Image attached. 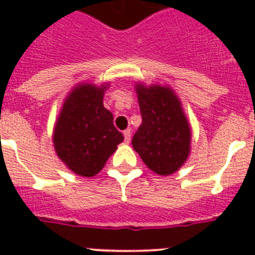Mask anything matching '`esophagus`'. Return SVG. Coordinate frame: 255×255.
I'll list each match as a JSON object with an SVG mask.
<instances>
[{"label":"esophagus","instance_id":"1","mask_svg":"<svg viewBox=\"0 0 255 255\" xmlns=\"http://www.w3.org/2000/svg\"><path fill=\"white\" fill-rule=\"evenodd\" d=\"M124 135V143H129L131 141V131L129 129H126V131L123 132Z\"/></svg>","mask_w":255,"mask_h":255}]
</instances>
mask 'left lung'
Listing matches in <instances>:
<instances>
[{
	"label": "left lung",
	"mask_w": 255,
	"mask_h": 255,
	"mask_svg": "<svg viewBox=\"0 0 255 255\" xmlns=\"http://www.w3.org/2000/svg\"><path fill=\"white\" fill-rule=\"evenodd\" d=\"M141 124L132 145L144 164L167 176L185 163L189 155L190 128L177 96L168 87H136Z\"/></svg>",
	"instance_id": "left-lung-1"
}]
</instances>
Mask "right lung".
Returning a JSON list of instances; mask_svg holds the SVG:
<instances>
[{"label": "right lung", "instance_id": "obj_1", "mask_svg": "<svg viewBox=\"0 0 255 255\" xmlns=\"http://www.w3.org/2000/svg\"><path fill=\"white\" fill-rule=\"evenodd\" d=\"M106 87L82 85L66 99L55 131L54 147L59 159L77 174L95 176L123 141L114 116L103 106Z\"/></svg>", "mask_w": 255, "mask_h": 255}]
</instances>
